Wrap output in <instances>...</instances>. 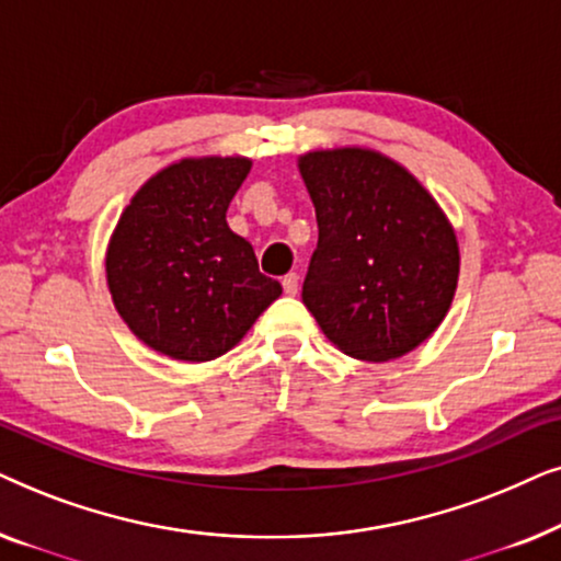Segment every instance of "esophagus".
I'll list each match as a JSON object with an SVG mask.
<instances>
[{
	"label": "esophagus",
	"instance_id": "1",
	"mask_svg": "<svg viewBox=\"0 0 561 561\" xmlns=\"http://www.w3.org/2000/svg\"><path fill=\"white\" fill-rule=\"evenodd\" d=\"M283 290H286L288 296L298 294V275L296 273H288L286 278H283Z\"/></svg>",
	"mask_w": 561,
	"mask_h": 561
}]
</instances>
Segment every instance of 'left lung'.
Masks as SVG:
<instances>
[{"mask_svg":"<svg viewBox=\"0 0 561 561\" xmlns=\"http://www.w3.org/2000/svg\"><path fill=\"white\" fill-rule=\"evenodd\" d=\"M298 171L319 221L306 309L344 355H409L436 332L457 290L459 244L447 214L378 150H311Z\"/></svg>","mask_w":561,"mask_h":561,"instance_id":"1","label":"left lung"}]
</instances>
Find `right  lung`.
Instances as JSON below:
<instances>
[{
	"instance_id": "obj_1",
	"label": "right lung",
	"mask_w": 561,
	"mask_h": 561,
	"mask_svg": "<svg viewBox=\"0 0 561 561\" xmlns=\"http://www.w3.org/2000/svg\"><path fill=\"white\" fill-rule=\"evenodd\" d=\"M250 158H183L129 198L106 248L114 309L137 340L183 363L234 347L283 294L227 225Z\"/></svg>"
}]
</instances>
